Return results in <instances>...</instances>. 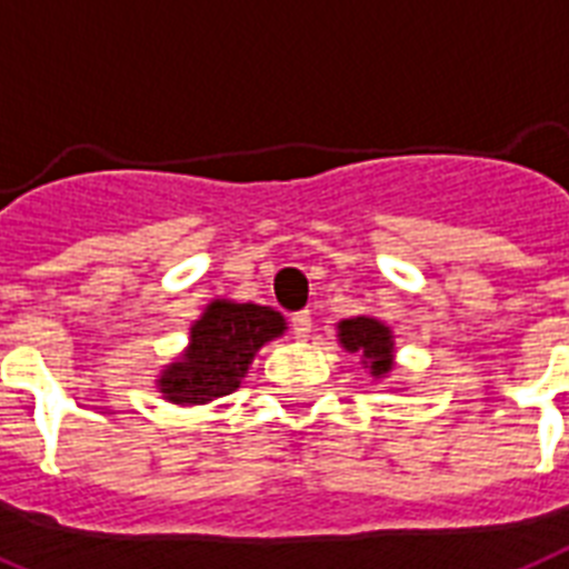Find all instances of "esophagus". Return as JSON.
Returning <instances> with one entry per match:
<instances>
[{
	"label": "esophagus",
	"mask_w": 569,
	"mask_h": 569,
	"mask_svg": "<svg viewBox=\"0 0 569 569\" xmlns=\"http://www.w3.org/2000/svg\"><path fill=\"white\" fill-rule=\"evenodd\" d=\"M292 332L298 339H307L309 332H312V316H309V309H300V312H292Z\"/></svg>",
	"instance_id": "1"
}]
</instances>
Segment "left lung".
I'll return each instance as SVG.
<instances>
[{
  "label": "left lung",
  "mask_w": 569,
  "mask_h": 569,
  "mask_svg": "<svg viewBox=\"0 0 569 569\" xmlns=\"http://www.w3.org/2000/svg\"><path fill=\"white\" fill-rule=\"evenodd\" d=\"M339 339L350 353H362L373 377L391 371V332L377 318H350L339 325Z\"/></svg>",
  "instance_id": "1"
}]
</instances>
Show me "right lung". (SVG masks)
Here are the masks:
<instances>
[{"mask_svg":"<svg viewBox=\"0 0 569 569\" xmlns=\"http://www.w3.org/2000/svg\"><path fill=\"white\" fill-rule=\"evenodd\" d=\"M283 332V316L260 303L216 300L192 327V345L160 377L172 403H207L230 395L248 371L253 353Z\"/></svg>","mask_w":569,"mask_h":569,"instance_id":"add662e5","label":"right lung"}]
</instances>
